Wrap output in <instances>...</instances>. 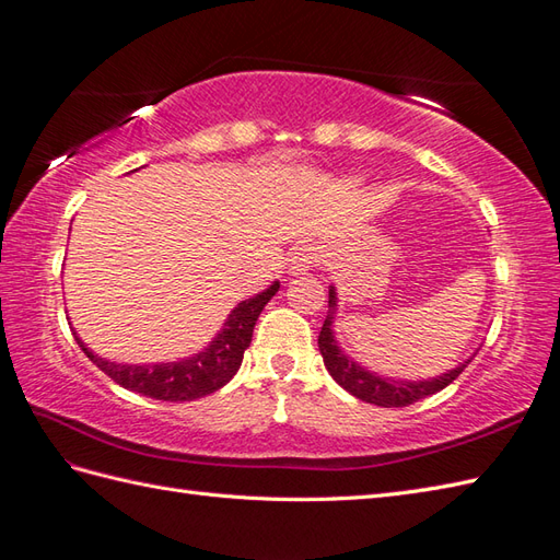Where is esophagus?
Returning a JSON list of instances; mask_svg holds the SVG:
<instances>
[{
	"mask_svg": "<svg viewBox=\"0 0 560 560\" xmlns=\"http://www.w3.org/2000/svg\"><path fill=\"white\" fill-rule=\"evenodd\" d=\"M319 262V250L315 245H301V248H295L291 259H289V269L291 275H303L310 267H315Z\"/></svg>",
	"mask_w": 560,
	"mask_h": 560,
	"instance_id": "obj_1",
	"label": "esophagus"
}]
</instances>
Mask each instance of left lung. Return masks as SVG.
I'll return each mask as SVG.
<instances>
[{"label":"left lung","mask_w":560,"mask_h":560,"mask_svg":"<svg viewBox=\"0 0 560 560\" xmlns=\"http://www.w3.org/2000/svg\"><path fill=\"white\" fill-rule=\"evenodd\" d=\"M329 307H331V312L327 315V319H324L319 339H317L319 353L324 358V365H327L329 374L336 380V384L343 386L348 394H353L360 400L374 402V406H382V408H406V406H410V402H418L420 398H427V396L441 392V388H446L453 380H458L460 372L467 365H470V360H467L456 370L441 374L432 382L386 380V376H380L365 368H360L358 362L350 360L339 348V343H336L334 331H331V319H334V310H336L334 285L329 289Z\"/></svg>","instance_id":"1"}]
</instances>
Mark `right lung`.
I'll list each match as a JSON object with an SVG mask.
<instances>
[{"label": "right lung", "instance_id": "right-lung-1", "mask_svg": "<svg viewBox=\"0 0 560 560\" xmlns=\"http://www.w3.org/2000/svg\"><path fill=\"white\" fill-rule=\"evenodd\" d=\"M277 291L279 281L271 283L267 291L257 293L255 298L238 303V307H233L229 319L224 322V329L217 334V339L202 353L188 360L162 362V365H116V362L95 355L78 336L75 341L109 380L128 388V392L172 402L195 400L219 392L221 386L233 380V374L238 372L243 362L245 348L253 341V329L259 312H262V307Z\"/></svg>", "mask_w": 560, "mask_h": 560}]
</instances>
